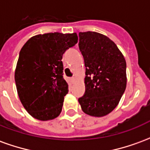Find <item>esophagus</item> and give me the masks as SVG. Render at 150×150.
I'll use <instances>...</instances> for the list:
<instances>
[{
	"label": "esophagus",
	"instance_id": "1",
	"mask_svg": "<svg viewBox=\"0 0 150 150\" xmlns=\"http://www.w3.org/2000/svg\"><path fill=\"white\" fill-rule=\"evenodd\" d=\"M70 81H71V83H74L75 82V79L74 78V77H73V78H71L70 79Z\"/></svg>",
	"mask_w": 150,
	"mask_h": 150
}]
</instances>
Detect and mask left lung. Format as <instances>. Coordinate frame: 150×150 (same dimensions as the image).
I'll return each mask as SVG.
<instances>
[{
	"label": "left lung",
	"mask_w": 150,
	"mask_h": 150,
	"mask_svg": "<svg viewBox=\"0 0 150 150\" xmlns=\"http://www.w3.org/2000/svg\"><path fill=\"white\" fill-rule=\"evenodd\" d=\"M79 47L84 59L85 93L79 98L83 112L101 117L118 105L127 84L126 62L110 38L97 32H80Z\"/></svg>",
	"instance_id": "8db88e82"
}]
</instances>
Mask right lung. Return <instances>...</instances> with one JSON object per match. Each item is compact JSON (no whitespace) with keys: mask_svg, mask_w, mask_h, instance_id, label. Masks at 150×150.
Listing matches in <instances>:
<instances>
[{"mask_svg":"<svg viewBox=\"0 0 150 150\" xmlns=\"http://www.w3.org/2000/svg\"><path fill=\"white\" fill-rule=\"evenodd\" d=\"M78 42L76 33H48L30 38L22 46L15 70L18 96L30 115L50 120L62 112L68 84L62 54Z\"/></svg>","mask_w":150,"mask_h":150,"instance_id":"add662e5","label":"right lung"}]
</instances>
